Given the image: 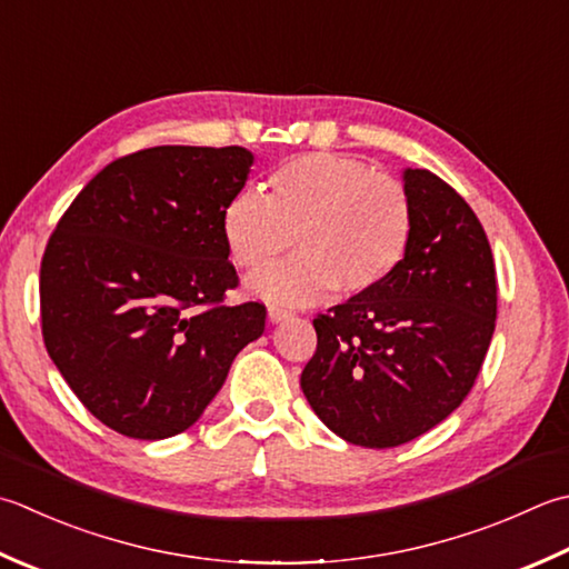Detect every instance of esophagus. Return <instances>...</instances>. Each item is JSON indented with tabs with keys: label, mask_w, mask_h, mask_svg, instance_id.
I'll return each instance as SVG.
<instances>
[{
	"label": "esophagus",
	"mask_w": 569,
	"mask_h": 569,
	"mask_svg": "<svg viewBox=\"0 0 569 569\" xmlns=\"http://www.w3.org/2000/svg\"><path fill=\"white\" fill-rule=\"evenodd\" d=\"M269 318L271 322H281L286 318H291V310H286L281 306H269Z\"/></svg>",
	"instance_id": "1"
}]
</instances>
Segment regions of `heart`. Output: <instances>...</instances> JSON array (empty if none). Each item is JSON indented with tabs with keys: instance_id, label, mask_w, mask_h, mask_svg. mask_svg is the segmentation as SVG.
<instances>
[{
	"instance_id": "heart-1",
	"label": "heart",
	"mask_w": 569,
	"mask_h": 569,
	"mask_svg": "<svg viewBox=\"0 0 569 569\" xmlns=\"http://www.w3.org/2000/svg\"><path fill=\"white\" fill-rule=\"evenodd\" d=\"M231 261L247 271L293 259L251 278L259 296L278 303H313L336 288L358 298L377 291L405 263L415 209L405 184L338 152H303L278 162L266 197L241 189L221 209Z\"/></svg>"
}]
</instances>
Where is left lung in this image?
I'll use <instances>...</instances> for the list:
<instances>
[{"label":"left lung","mask_w":569,"mask_h":569,"mask_svg":"<svg viewBox=\"0 0 569 569\" xmlns=\"http://www.w3.org/2000/svg\"><path fill=\"white\" fill-rule=\"evenodd\" d=\"M415 233L377 291L313 320L300 375L322 425L365 449H392L447 419L471 392L496 330V263L466 199L429 170H405Z\"/></svg>","instance_id":"8db88e82"}]
</instances>
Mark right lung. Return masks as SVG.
Returning a JSON list of instances; mask_svg holds the SVG:
<instances>
[{
	"mask_svg": "<svg viewBox=\"0 0 569 569\" xmlns=\"http://www.w3.org/2000/svg\"><path fill=\"white\" fill-rule=\"evenodd\" d=\"M253 154L239 144H160L106 164L56 224L41 259V336L91 415L130 439L189 429L266 306L239 286L221 209Z\"/></svg>",
	"mask_w": 569,
	"mask_h": 569,
	"instance_id": "obj_1",
	"label": "right lung"
}]
</instances>
